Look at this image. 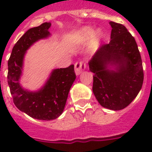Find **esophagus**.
Wrapping results in <instances>:
<instances>
[{
  "mask_svg": "<svg viewBox=\"0 0 152 152\" xmlns=\"http://www.w3.org/2000/svg\"><path fill=\"white\" fill-rule=\"evenodd\" d=\"M86 64L85 63L80 61V62H76L75 64V72H76V76H79L82 73V72L85 69Z\"/></svg>",
  "mask_w": 152,
  "mask_h": 152,
  "instance_id": "obj_1",
  "label": "esophagus"
}]
</instances>
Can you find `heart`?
I'll list each match as a JSON object with an SVG mask.
<instances>
[{
	"mask_svg": "<svg viewBox=\"0 0 152 152\" xmlns=\"http://www.w3.org/2000/svg\"><path fill=\"white\" fill-rule=\"evenodd\" d=\"M102 37V34L101 32L98 31L95 34V30L92 27H85L75 34L72 39V44L73 46L79 47L85 45L88 42H89L88 50L90 53H93L99 48Z\"/></svg>",
	"mask_w": 152,
	"mask_h": 152,
	"instance_id": "1",
	"label": "heart"
}]
</instances>
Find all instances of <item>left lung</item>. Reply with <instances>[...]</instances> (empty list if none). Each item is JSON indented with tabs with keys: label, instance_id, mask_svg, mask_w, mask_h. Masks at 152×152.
Wrapping results in <instances>:
<instances>
[{
	"label": "left lung",
	"instance_id": "left-lung-1",
	"mask_svg": "<svg viewBox=\"0 0 152 152\" xmlns=\"http://www.w3.org/2000/svg\"><path fill=\"white\" fill-rule=\"evenodd\" d=\"M110 42L103 44L88 64L93 76V93L104 108L120 110L129 105L144 81L137 44L122 24L110 22Z\"/></svg>",
	"mask_w": 152,
	"mask_h": 152
}]
</instances>
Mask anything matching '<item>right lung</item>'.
<instances>
[{"label": "right lung", "instance_id": "right-lung-1", "mask_svg": "<svg viewBox=\"0 0 152 152\" xmlns=\"http://www.w3.org/2000/svg\"><path fill=\"white\" fill-rule=\"evenodd\" d=\"M50 27V23H44L28 30L15 44L8 62V83L14 104L20 111L38 120H54L61 115L76 80L74 65L71 64L65 69H53L39 90H27L20 84L27 50L39 40L48 39Z\"/></svg>", "mask_w": 152, "mask_h": 152}]
</instances>
